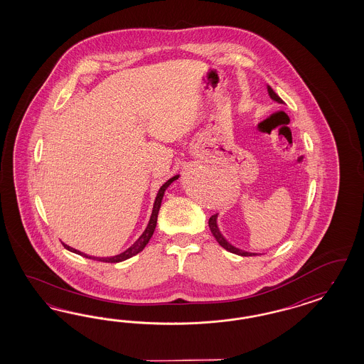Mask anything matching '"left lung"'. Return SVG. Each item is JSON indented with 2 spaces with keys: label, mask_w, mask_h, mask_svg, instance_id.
I'll list each match as a JSON object with an SVG mask.
<instances>
[{
  "label": "left lung",
  "mask_w": 364,
  "mask_h": 364,
  "mask_svg": "<svg viewBox=\"0 0 364 364\" xmlns=\"http://www.w3.org/2000/svg\"><path fill=\"white\" fill-rule=\"evenodd\" d=\"M268 89V95L271 96V99L275 100L277 102H283V100L280 99L277 95H276L275 92H274V89L271 88L269 85L267 87ZM216 218H218V215H212L210 218V220H208V225H210V232H212V235L215 236V239L218 240V242L220 244L223 248H225L227 251H230L232 254L240 255V256H256L257 254H252V252H244L242 250H239V248H236V247H233L232 244L227 242L224 237H223V235H221L220 231H219V228H218V223H216Z\"/></svg>",
  "instance_id": "left-lung-1"
}]
</instances>
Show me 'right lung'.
<instances>
[{"label":"right lung","mask_w":364,"mask_h":364,"mask_svg":"<svg viewBox=\"0 0 364 364\" xmlns=\"http://www.w3.org/2000/svg\"><path fill=\"white\" fill-rule=\"evenodd\" d=\"M177 177H178V175L172 177V178H169V180H168L166 183H164V184L161 186V188L159 189V193H157L156 200H154L152 215H151V219H149V223H148L145 231H144L143 235L137 239V242H134L133 245H131L127 251H124L122 254L116 255V256H113V257H92V256H88V255L80 252V251L75 250V248H70V247L66 245V244H64V247H65L66 250H69L70 252L81 255V256L88 257V259H95V260H99V262H105V263H119V262H124V260L132 257L134 255L141 252L144 248H145V245L151 240L152 235H154V228H156V224H157V215H159V210H160V205H161V200H163V196H164V192H166V188L169 187V184H171L172 181H175Z\"/></svg>","instance_id":"add662e5"}]
</instances>
